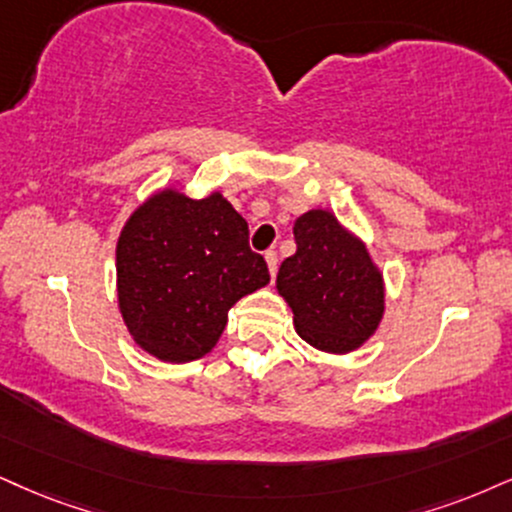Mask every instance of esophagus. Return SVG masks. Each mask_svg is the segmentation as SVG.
<instances>
[{
  "label": "esophagus",
  "mask_w": 512,
  "mask_h": 512,
  "mask_svg": "<svg viewBox=\"0 0 512 512\" xmlns=\"http://www.w3.org/2000/svg\"><path fill=\"white\" fill-rule=\"evenodd\" d=\"M266 263H268V270H270V275H275V273H277V254H275L273 249L266 251Z\"/></svg>",
  "instance_id": "esophagus-1"
}]
</instances>
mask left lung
Segmentation results:
<instances>
[{"instance_id": "left-lung-1", "label": "left lung", "mask_w": 512, "mask_h": 512, "mask_svg": "<svg viewBox=\"0 0 512 512\" xmlns=\"http://www.w3.org/2000/svg\"><path fill=\"white\" fill-rule=\"evenodd\" d=\"M296 254L282 261L277 292L299 337L327 353H349L375 334L384 315V280L368 246L330 211L294 223Z\"/></svg>"}]
</instances>
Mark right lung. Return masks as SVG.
Instances as JSON below:
<instances>
[{
  "instance_id": "obj_1",
  "label": "right lung",
  "mask_w": 512,
  "mask_h": 512,
  "mask_svg": "<svg viewBox=\"0 0 512 512\" xmlns=\"http://www.w3.org/2000/svg\"><path fill=\"white\" fill-rule=\"evenodd\" d=\"M118 308L144 351L187 363L216 346L227 311L270 282L249 225L220 192L204 199L168 187L151 194L116 244Z\"/></svg>"
}]
</instances>
